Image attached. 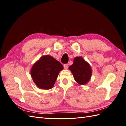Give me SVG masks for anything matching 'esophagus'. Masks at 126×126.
<instances>
[{"label": "esophagus", "instance_id": "obj_1", "mask_svg": "<svg viewBox=\"0 0 126 126\" xmlns=\"http://www.w3.org/2000/svg\"><path fill=\"white\" fill-rule=\"evenodd\" d=\"M64 69H67L68 68V65L67 64H64Z\"/></svg>", "mask_w": 126, "mask_h": 126}]
</instances>
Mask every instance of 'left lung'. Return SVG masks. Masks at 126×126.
Masks as SVG:
<instances>
[{
    "mask_svg": "<svg viewBox=\"0 0 126 126\" xmlns=\"http://www.w3.org/2000/svg\"><path fill=\"white\" fill-rule=\"evenodd\" d=\"M69 69L73 74L75 80L80 85L86 84L92 77L91 66L82 57L75 58L73 64Z\"/></svg>",
    "mask_w": 126,
    "mask_h": 126,
    "instance_id": "1",
    "label": "left lung"
}]
</instances>
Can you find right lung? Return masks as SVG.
Instances as JSON below:
<instances>
[{"mask_svg": "<svg viewBox=\"0 0 126 126\" xmlns=\"http://www.w3.org/2000/svg\"><path fill=\"white\" fill-rule=\"evenodd\" d=\"M62 64L49 55L40 58L31 69V75L34 83L40 89L48 90L53 87L61 70Z\"/></svg>", "mask_w": 126, "mask_h": 126, "instance_id": "add662e5", "label": "right lung"}]
</instances>
